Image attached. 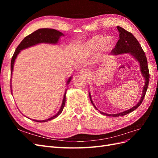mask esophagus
<instances>
[{
    "instance_id": "34e87169",
    "label": "esophagus",
    "mask_w": 158,
    "mask_h": 158,
    "mask_svg": "<svg viewBox=\"0 0 158 158\" xmlns=\"http://www.w3.org/2000/svg\"><path fill=\"white\" fill-rule=\"evenodd\" d=\"M88 70H85V69H81L79 72V74L80 75H82V76H85V74H88Z\"/></svg>"
}]
</instances>
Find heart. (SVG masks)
Segmentation results:
<instances>
[{"label": "heart", "instance_id": "1", "mask_svg": "<svg viewBox=\"0 0 158 158\" xmlns=\"http://www.w3.org/2000/svg\"><path fill=\"white\" fill-rule=\"evenodd\" d=\"M114 44L112 37H107L105 40L102 35H95L85 41L83 46L84 49L88 52H94L101 48L102 50L111 49Z\"/></svg>", "mask_w": 158, "mask_h": 158}]
</instances>
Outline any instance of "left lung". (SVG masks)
Instances as JSON below:
<instances>
[{
  "label": "left lung",
  "mask_w": 158,
  "mask_h": 158,
  "mask_svg": "<svg viewBox=\"0 0 158 158\" xmlns=\"http://www.w3.org/2000/svg\"><path fill=\"white\" fill-rule=\"evenodd\" d=\"M117 27L119 32V40H118L115 45V48H114L111 51V54L113 55H118L120 54L128 53L132 55L133 56V58L136 59V60L138 61V63L140 64V71L143 77H144L145 80V84L144 87H143L142 95L140 100L138 102L136 105H135V106L132 107L130 109L127 110V111L116 114H107L101 112V113L104 114V115L109 117H118L125 115V114L135 111L136 109L139 107L140 106V104L142 103L143 99L144 98L150 80V74L149 70H148L147 59L144 51H143L140 44H139V42L138 41V40L136 39V37L134 36L131 32L127 31V30L123 29V27L120 26H117ZM89 95L91 102L93 104L94 107L97 109L96 107L94 106V104L92 102V98H91V95L89 92Z\"/></svg>",
  "instance_id": "8db88e82"
}]
</instances>
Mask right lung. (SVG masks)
<instances>
[{
	"label": "right lung",
	"instance_id": "obj_1",
	"mask_svg": "<svg viewBox=\"0 0 158 158\" xmlns=\"http://www.w3.org/2000/svg\"><path fill=\"white\" fill-rule=\"evenodd\" d=\"M61 36H64V34L60 31H57L54 29H49V28H41V29H39L34 32H33L29 35L26 36L24 39H23L19 45L17 47V48L14 52L13 55V56L11 60V66H10V69H11V78H12V74L13 72L14 69V62L16 59L18 55L20 53V52L23 50L28 48V47H32L33 45H35L40 44H58V41L60 39ZM72 77H70L69 80L66 82V85H68L71 81ZM10 89H11V92H12V85H10ZM66 90L65 91V93L64 95V98L63 99V102H62L61 107L59 109V112L57 113L54 116H52L49 118L46 119V120H42V121H37L34 120L33 119V121H36V122H40V123H44L47 122L49 121L52 120V119H54L55 118L58 117L59 114L63 111L64 109V107L65 106V102H66Z\"/></svg>",
	"mask_w": 158,
	"mask_h": 158
}]
</instances>
